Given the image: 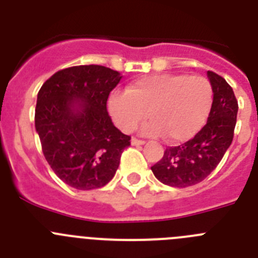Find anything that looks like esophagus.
Listing matches in <instances>:
<instances>
[{
    "label": "esophagus",
    "mask_w": 258,
    "mask_h": 258,
    "mask_svg": "<svg viewBox=\"0 0 258 258\" xmlns=\"http://www.w3.org/2000/svg\"><path fill=\"white\" fill-rule=\"evenodd\" d=\"M132 145H133V146H141V145H145V141L138 140V138H136V137H133V138H132Z\"/></svg>",
    "instance_id": "obj_1"
}]
</instances>
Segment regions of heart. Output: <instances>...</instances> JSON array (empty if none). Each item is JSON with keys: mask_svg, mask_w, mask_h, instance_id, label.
Here are the masks:
<instances>
[{"mask_svg": "<svg viewBox=\"0 0 258 258\" xmlns=\"http://www.w3.org/2000/svg\"><path fill=\"white\" fill-rule=\"evenodd\" d=\"M212 98L211 83L202 75H152L129 84L125 93L111 94L108 111L122 132H133L149 115L146 136L182 142L203 126Z\"/></svg>", "mask_w": 258, "mask_h": 258, "instance_id": "heart-1", "label": "heart"}]
</instances>
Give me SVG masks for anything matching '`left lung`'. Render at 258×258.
<instances>
[{"instance_id": "left-lung-1", "label": "left lung", "mask_w": 258, "mask_h": 258, "mask_svg": "<svg viewBox=\"0 0 258 258\" xmlns=\"http://www.w3.org/2000/svg\"><path fill=\"white\" fill-rule=\"evenodd\" d=\"M213 102L208 121L194 138L168 147L151 166L155 177L172 187H188L206 179L222 160L234 138L238 101L232 88L220 75L208 71Z\"/></svg>"}]
</instances>
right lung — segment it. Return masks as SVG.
Here are the masks:
<instances>
[{"mask_svg":"<svg viewBox=\"0 0 258 258\" xmlns=\"http://www.w3.org/2000/svg\"><path fill=\"white\" fill-rule=\"evenodd\" d=\"M121 77L104 66H75L55 72L41 86L36 131L46 161L71 187H103L131 146V137L118 131L107 112L109 93Z\"/></svg>","mask_w":258,"mask_h":258,"instance_id":"add662e5","label":"right lung"}]
</instances>
